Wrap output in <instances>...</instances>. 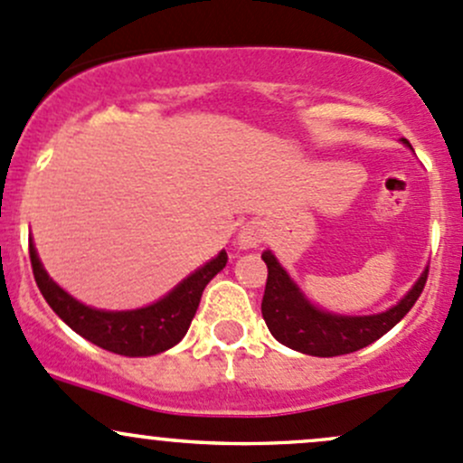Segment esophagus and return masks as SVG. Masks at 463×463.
I'll return each instance as SVG.
<instances>
[{"mask_svg": "<svg viewBox=\"0 0 463 463\" xmlns=\"http://www.w3.org/2000/svg\"><path fill=\"white\" fill-rule=\"evenodd\" d=\"M265 238V230L259 225V222H247V225L241 227L236 236V245L241 250H251V247H259Z\"/></svg>", "mask_w": 463, "mask_h": 463, "instance_id": "34e87169", "label": "esophagus"}]
</instances>
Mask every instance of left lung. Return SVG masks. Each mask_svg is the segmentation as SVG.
<instances>
[{"label":"left lung","instance_id":"8db88e82","mask_svg":"<svg viewBox=\"0 0 463 463\" xmlns=\"http://www.w3.org/2000/svg\"><path fill=\"white\" fill-rule=\"evenodd\" d=\"M402 144L410 146V141L402 139ZM260 259L268 265V283H265L260 313L269 333L288 349L317 358L354 354L376 342L410 313L428 281V269H423L410 292L385 313L337 315L317 308L313 301H308V297L279 263L272 250H265Z\"/></svg>","mask_w":463,"mask_h":463}]
</instances>
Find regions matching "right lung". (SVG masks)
<instances>
[{
  "instance_id": "obj_1",
  "label": "right lung",
  "mask_w": 463,
  "mask_h": 463,
  "mask_svg": "<svg viewBox=\"0 0 463 463\" xmlns=\"http://www.w3.org/2000/svg\"><path fill=\"white\" fill-rule=\"evenodd\" d=\"M29 254L35 283L53 313L91 345L128 358L157 355L175 346L189 331L207 283L227 265V251L222 250L155 304L135 310H99L80 304L49 277L40 263L33 238H29Z\"/></svg>"
}]
</instances>
